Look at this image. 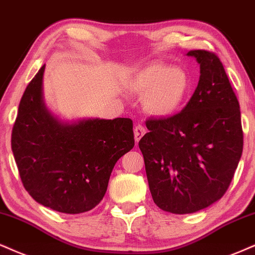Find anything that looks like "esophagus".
Wrapping results in <instances>:
<instances>
[{
	"instance_id": "esophagus-1",
	"label": "esophagus",
	"mask_w": 255,
	"mask_h": 255,
	"mask_svg": "<svg viewBox=\"0 0 255 255\" xmlns=\"http://www.w3.org/2000/svg\"><path fill=\"white\" fill-rule=\"evenodd\" d=\"M145 128H144L143 125H137V127L134 128V139H136L137 143L139 142L140 138L145 134Z\"/></svg>"
}]
</instances>
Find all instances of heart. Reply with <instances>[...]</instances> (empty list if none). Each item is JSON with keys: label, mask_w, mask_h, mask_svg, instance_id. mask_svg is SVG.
Segmentation results:
<instances>
[{"label": "heart", "mask_w": 255, "mask_h": 255, "mask_svg": "<svg viewBox=\"0 0 255 255\" xmlns=\"http://www.w3.org/2000/svg\"><path fill=\"white\" fill-rule=\"evenodd\" d=\"M191 78L183 68L147 65L128 80V89L143 98V109L157 118H169L184 108L191 92Z\"/></svg>", "instance_id": "obj_1"}]
</instances>
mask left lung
I'll return each instance as SVG.
<instances>
[{"label":"left lung","instance_id":"obj_1","mask_svg":"<svg viewBox=\"0 0 255 255\" xmlns=\"http://www.w3.org/2000/svg\"><path fill=\"white\" fill-rule=\"evenodd\" d=\"M200 79L187 106L169 118L146 121L139 140L153 202L174 214H190L224 196L241 158L240 106L214 53L190 51Z\"/></svg>","mask_w":255,"mask_h":255}]
</instances>
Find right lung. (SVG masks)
Masks as SVG:
<instances>
[{
	"label": "right lung",
	"instance_id": "add662e5",
	"mask_svg": "<svg viewBox=\"0 0 255 255\" xmlns=\"http://www.w3.org/2000/svg\"><path fill=\"white\" fill-rule=\"evenodd\" d=\"M45 67L22 96L11 150L23 187L37 203L80 214L99 204L113 166L133 147L132 121L59 118L43 99Z\"/></svg>",
	"mask_w": 255,
	"mask_h": 255
}]
</instances>
